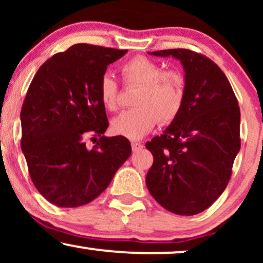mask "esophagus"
Instances as JSON below:
<instances>
[{"mask_svg": "<svg viewBox=\"0 0 263 263\" xmlns=\"http://www.w3.org/2000/svg\"><path fill=\"white\" fill-rule=\"evenodd\" d=\"M142 148H143V143H141V142H132V151L134 152H137V151Z\"/></svg>", "mask_w": 263, "mask_h": 263, "instance_id": "obj_1", "label": "esophagus"}]
</instances>
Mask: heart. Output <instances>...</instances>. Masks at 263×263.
Wrapping results in <instances>:
<instances>
[{
	"label": "heart",
	"instance_id": "b5f03b06",
	"mask_svg": "<svg viewBox=\"0 0 263 263\" xmlns=\"http://www.w3.org/2000/svg\"><path fill=\"white\" fill-rule=\"evenodd\" d=\"M120 73L125 85L140 86V90L134 100L136 107L122 111L111 122L115 135L138 140L148 134L157 121L167 125L177 119L185 100V79L180 71L164 70L161 63L136 55L120 66ZM98 89L104 107L116 110L120 87L112 75H102Z\"/></svg>",
	"mask_w": 263,
	"mask_h": 263
}]
</instances>
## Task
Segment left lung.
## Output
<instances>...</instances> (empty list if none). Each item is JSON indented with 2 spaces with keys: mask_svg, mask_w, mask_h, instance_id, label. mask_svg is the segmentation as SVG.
Wrapping results in <instances>:
<instances>
[{
  "mask_svg": "<svg viewBox=\"0 0 263 263\" xmlns=\"http://www.w3.org/2000/svg\"><path fill=\"white\" fill-rule=\"evenodd\" d=\"M172 55L185 70V100L164 134L146 143L153 164L146 176L151 195L178 215H195L213 205L231 178L240 151V107L224 71L189 49L149 53Z\"/></svg>",
  "mask_w": 263,
  "mask_h": 263,
  "instance_id": "left-lung-1",
  "label": "left lung"
}]
</instances>
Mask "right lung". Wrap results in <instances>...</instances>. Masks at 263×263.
<instances>
[{"label": "right lung", "instance_id": "right-lung-1", "mask_svg": "<svg viewBox=\"0 0 263 263\" xmlns=\"http://www.w3.org/2000/svg\"><path fill=\"white\" fill-rule=\"evenodd\" d=\"M127 50L71 45L38 69L21 110V148L34 186L60 208L85 205L107 188L131 156L123 136L105 137L108 120L99 81ZM99 137L91 150L85 138Z\"/></svg>", "mask_w": 263, "mask_h": 263}]
</instances>
